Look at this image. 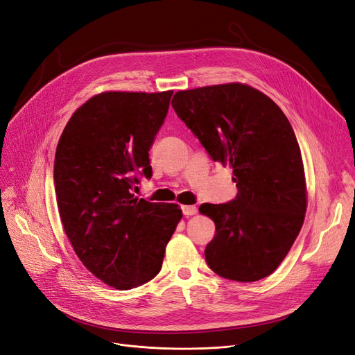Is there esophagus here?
<instances>
[{
	"label": "esophagus",
	"instance_id": "1",
	"mask_svg": "<svg viewBox=\"0 0 355 355\" xmlns=\"http://www.w3.org/2000/svg\"><path fill=\"white\" fill-rule=\"evenodd\" d=\"M182 214L184 216H193L197 213V207L196 206H182Z\"/></svg>",
	"mask_w": 355,
	"mask_h": 355
}]
</instances>
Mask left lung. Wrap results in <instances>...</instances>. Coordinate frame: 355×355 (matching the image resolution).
<instances>
[{"mask_svg": "<svg viewBox=\"0 0 355 355\" xmlns=\"http://www.w3.org/2000/svg\"><path fill=\"white\" fill-rule=\"evenodd\" d=\"M171 104L211 159L234 169L238 187L232 202L198 209L216 225L207 266L227 280L264 279L288 254L307 209L290 121L264 92L241 83L177 91Z\"/></svg>", "mask_w": 355, "mask_h": 355, "instance_id": "1", "label": "left lung"}]
</instances>
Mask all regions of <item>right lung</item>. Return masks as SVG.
Instances as JSON below:
<instances>
[{
    "label": "right lung",
    "mask_w": 355,
    "mask_h": 355,
    "mask_svg": "<svg viewBox=\"0 0 355 355\" xmlns=\"http://www.w3.org/2000/svg\"><path fill=\"white\" fill-rule=\"evenodd\" d=\"M173 91H104L76 109L58 142L53 181L72 248L107 286L129 290L162 267L182 211L135 196Z\"/></svg>",
    "instance_id": "1"
}]
</instances>
